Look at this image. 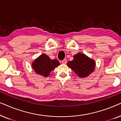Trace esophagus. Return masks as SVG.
<instances>
[{
    "label": "esophagus",
    "mask_w": 121,
    "mask_h": 121,
    "mask_svg": "<svg viewBox=\"0 0 121 121\" xmlns=\"http://www.w3.org/2000/svg\"><path fill=\"white\" fill-rule=\"evenodd\" d=\"M62 64H65L66 63H67V59H64V60H63L62 61Z\"/></svg>",
    "instance_id": "1"
}]
</instances>
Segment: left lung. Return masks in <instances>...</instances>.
I'll list each match as a JSON object with an SVG mask.
<instances>
[{
    "instance_id": "8db88e82",
    "label": "left lung",
    "mask_w": 121,
    "mask_h": 121,
    "mask_svg": "<svg viewBox=\"0 0 121 121\" xmlns=\"http://www.w3.org/2000/svg\"><path fill=\"white\" fill-rule=\"evenodd\" d=\"M67 65L79 77L84 78L94 72L96 63L85 54L79 52L74 55L73 60L68 62Z\"/></svg>"
}]
</instances>
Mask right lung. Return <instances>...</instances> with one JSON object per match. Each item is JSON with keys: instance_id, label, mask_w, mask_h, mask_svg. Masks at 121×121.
Wrapping results in <instances>:
<instances>
[{"instance_id": "1", "label": "right lung", "mask_w": 121, "mask_h": 121, "mask_svg": "<svg viewBox=\"0 0 121 121\" xmlns=\"http://www.w3.org/2000/svg\"><path fill=\"white\" fill-rule=\"evenodd\" d=\"M60 65L57 59H51L47 54L43 53L32 63V68L39 75L47 77L51 72Z\"/></svg>"}]
</instances>
